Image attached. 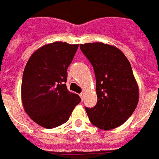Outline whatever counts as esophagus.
<instances>
[{"label":"esophagus","mask_w":159,"mask_h":159,"mask_svg":"<svg viewBox=\"0 0 159 159\" xmlns=\"http://www.w3.org/2000/svg\"><path fill=\"white\" fill-rule=\"evenodd\" d=\"M80 98H81V100L83 101V99H84V96H85V93H81L80 94Z\"/></svg>","instance_id":"esophagus-1"}]
</instances>
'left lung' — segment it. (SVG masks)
<instances>
[{
  "mask_svg": "<svg viewBox=\"0 0 159 159\" xmlns=\"http://www.w3.org/2000/svg\"><path fill=\"white\" fill-rule=\"evenodd\" d=\"M96 79L97 104L86 107L90 122L101 129L121 126L135 111L139 88L130 63L118 48L103 43L80 44Z\"/></svg>",
  "mask_w": 159,
  "mask_h": 159,
  "instance_id": "8db88e82",
  "label": "left lung"
}]
</instances>
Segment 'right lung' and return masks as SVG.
Instances as JSON below:
<instances>
[{
    "mask_svg": "<svg viewBox=\"0 0 159 159\" xmlns=\"http://www.w3.org/2000/svg\"><path fill=\"white\" fill-rule=\"evenodd\" d=\"M79 44L54 42L45 44L29 58L22 74L24 111L38 125L53 129L66 122L80 96L68 91L67 68Z\"/></svg>",
    "mask_w": 159,
    "mask_h": 159,
    "instance_id": "add662e5",
    "label": "right lung"
}]
</instances>
